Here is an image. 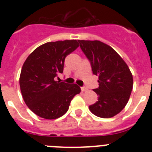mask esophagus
Returning a JSON list of instances; mask_svg holds the SVG:
<instances>
[{"label":"esophagus","mask_w":152,"mask_h":152,"mask_svg":"<svg viewBox=\"0 0 152 152\" xmlns=\"http://www.w3.org/2000/svg\"><path fill=\"white\" fill-rule=\"evenodd\" d=\"M81 89V91H88V88H86V87H82V88H80Z\"/></svg>","instance_id":"esophagus-1"}]
</instances>
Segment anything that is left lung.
Masks as SVG:
<instances>
[{
  "mask_svg": "<svg viewBox=\"0 0 152 152\" xmlns=\"http://www.w3.org/2000/svg\"><path fill=\"white\" fill-rule=\"evenodd\" d=\"M78 42L91 62L93 74L99 77V87L93 90L98 101L89 106L90 110L100 118L116 116L126 107L132 90L133 78L128 65L112 47L102 42Z\"/></svg>",
  "mask_w": 152,
  "mask_h": 152,
  "instance_id": "8db88e82",
  "label": "left lung"
}]
</instances>
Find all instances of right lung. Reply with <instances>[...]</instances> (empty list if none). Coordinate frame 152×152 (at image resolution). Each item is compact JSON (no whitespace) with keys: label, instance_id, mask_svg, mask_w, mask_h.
<instances>
[{"label":"right lung","instance_id":"obj_1","mask_svg":"<svg viewBox=\"0 0 152 152\" xmlns=\"http://www.w3.org/2000/svg\"><path fill=\"white\" fill-rule=\"evenodd\" d=\"M79 46L78 40L49 42L36 48L23 63L20 87L26 106L46 119L61 117L80 92L79 86L55 80L62 73L65 57Z\"/></svg>","mask_w":152,"mask_h":152}]
</instances>
